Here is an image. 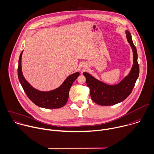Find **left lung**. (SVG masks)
Segmentation results:
<instances>
[{
	"instance_id": "left-lung-1",
	"label": "left lung",
	"mask_w": 154,
	"mask_h": 154,
	"mask_svg": "<svg viewBox=\"0 0 154 154\" xmlns=\"http://www.w3.org/2000/svg\"><path fill=\"white\" fill-rule=\"evenodd\" d=\"M126 34L127 40L132 49L134 56V64L128 76L117 84L108 85L87 72L82 73L86 78L87 85L90 88L91 100L100 106H112L123 101L131 94L138 78L140 70L137 48L129 31H126Z\"/></svg>"
}]
</instances>
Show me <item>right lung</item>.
I'll list each match as a JSON object with an SVG mask.
<instances>
[{
    "instance_id": "right-lung-1",
    "label": "right lung",
    "mask_w": 154,
    "mask_h": 154,
    "mask_svg": "<svg viewBox=\"0 0 154 154\" xmlns=\"http://www.w3.org/2000/svg\"><path fill=\"white\" fill-rule=\"evenodd\" d=\"M23 51L19 59L17 69L18 78L28 98L36 106L45 109H57L66 105L68 101L69 91L73 82L79 75L76 72L69 76L58 88L48 91H42L31 85L23 76L21 66V59Z\"/></svg>"
}]
</instances>
